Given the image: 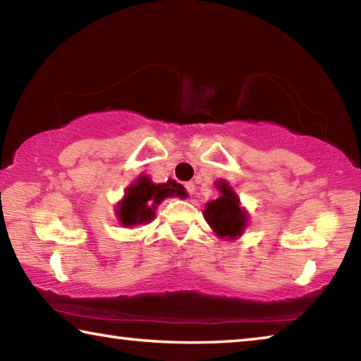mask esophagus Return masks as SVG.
<instances>
[{"instance_id":"obj_1","label":"esophagus","mask_w":361,"mask_h":361,"mask_svg":"<svg viewBox=\"0 0 361 361\" xmlns=\"http://www.w3.org/2000/svg\"><path fill=\"white\" fill-rule=\"evenodd\" d=\"M185 190L191 196V194L194 192V190H196V186H194V183H191V181L190 183H185Z\"/></svg>"}]
</instances>
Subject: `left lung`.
Returning a JSON list of instances; mask_svg holds the SVG:
<instances>
[{"label": "left lung", "instance_id": "obj_1", "mask_svg": "<svg viewBox=\"0 0 361 361\" xmlns=\"http://www.w3.org/2000/svg\"><path fill=\"white\" fill-rule=\"evenodd\" d=\"M221 196L207 204L205 220L220 238H236L245 226V212L239 207V199L225 181L216 183Z\"/></svg>", "mask_w": 361, "mask_h": 361}]
</instances>
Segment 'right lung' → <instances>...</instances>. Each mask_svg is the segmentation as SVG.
Here are the masks:
<instances>
[{
    "mask_svg": "<svg viewBox=\"0 0 361 361\" xmlns=\"http://www.w3.org/2000/svg\"><path fill=\"white\" fill-rule=\"evenodd\" d=\"M185 196L183 186L175 181L164 183V185H154L147 176H141L136 180L133 186L127 190V196L118 205L117 216L122 225L133 226L138 223L151 221L154 216L156 205L169 196Z\"/></svg>",
    "mask_w": 361,
    "mask_h": 361,
    "instance_id": "obj_1",
    "label": "right lung"
}]
</instances>
